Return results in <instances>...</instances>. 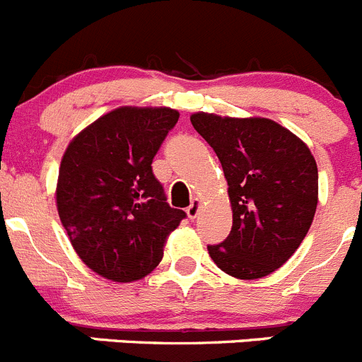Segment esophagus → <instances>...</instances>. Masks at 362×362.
<instances>
[{"instance_id":"34e87169","label":"esophagus","mask_w":362,"mask_h":362,"mask_svg":"<svg viewBox=\"0 0 362 362\" xmlns=\"http://www.w3.org/2000/svg\"><path fill=\"white\" fill-rule=\"evenodd\" d=\"M200 207H202V202L198 200V198H194V200H191V204H189L187 207V216L191 219H194L198 216V212H200Z\"/></svg>"}]
</instances>
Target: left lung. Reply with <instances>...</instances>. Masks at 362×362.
Returning <instances> with one entry per match:
<instances>
[{"label": "left lung", "instance_id": "8db88e82", "mask_svg": "<svg viewBox=\"0 0 362 362\" xmlns=\"http://www.w3.org/2000/svg\"><path fill=\"white\" fill-rule=\"evenodd\" d=\"M194 130L221 162L232 204V230L209 255L238 279L269 275L307 235L318 205V165L305 143L266 117L197 112Z\"/></svg>", "mask_w": 362, "mask_h": 362}]
</instances>
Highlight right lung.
<instances>
[{
    "mask_svg": "<svg viewBox=\"0 0 362 362\" xmlns=\"http://www.w3.org/2000/svg\"><path fill=\"white\" fill-rule=\"evenodd\" d=\"M173 109L121 107L69 143L57 207L78 257L114 282L146 276L185 212L168 204L151 162L177 124Z\"/></svg>",
    "mask_w": 362,
    "mask_h": 362,
    "instance_id": "right-lung-1",
    "label": "right lung"
}]
</instances>
